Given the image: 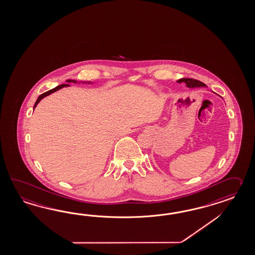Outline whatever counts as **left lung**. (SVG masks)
Masks as SVG:
<instances>
[{
    "label": "left lung",
    "instance_id": "obj_1",
    "mask_svg": "<svg viewBox=\"0 0 255 255\" xmlns=\"http://www.w3.org/2000/svg\"><path fill=\"white\" fill-rule=\"evenodd\" d=\"M178 83H185L187 87L190 88H195V87H205L206 85L204 84L203 82L195 80L193 78H181L180 80H178Z\"/></svg>",
    "mask_w": 255,
    "mask_h": 255
}]
</instances>
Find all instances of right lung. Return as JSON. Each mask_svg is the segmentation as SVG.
I'll list each match as a JSON object with an SVG mask.
<instances>
[{
    "instance_id": "1",
    "label": "right lung",
    "mask_w": 255,
    "mask_h": 255,
    "mask_svg": "<svg viewBox=\"0 0 255 255\" xmlns=\"http://www.w3.org/2000/svg\"><path fill=\"white\" fill-rule=\"evenodd\" d=\"M68 83H71V82H73V83H76V81L75 80H67ZM84 83H87V82H84ZM88 84H90L91 82H87ZM69 87L68 84H62V85H60V86H58V87H55V88H53V89H50V90H49V91H47V92H45V93L41 94L38 98H37V101H36V103H35V105H34V109L37 107V104H38V102L40 101V100H42L43 98H45V97H47V96H49V95H50L51 93H53V92H55V91H57V90H59V89H61V88H62V87Z\"/></svg>"
}]
</instances>
